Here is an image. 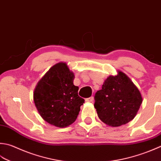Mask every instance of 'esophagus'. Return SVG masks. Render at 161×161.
<instances>
[{"instance_id":"34e87169","label":"esophagus","mask_w":161,"mask_h":161,"mask_svg":"<svg viewBox=\"0 0 161 161\" xmlns=\"http://www.w3.org/2000/svg\"><path fill=\"white\" fill-rule=\"evenodd\" d=\"M93 101V97H88V98L86 99V102H88V103H92Z\"/></svg>"}]
</instances>
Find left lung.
<instances>
[{"label":"left lung","instance_id":"left-lung-1","mask_svg":"<svg viewBox=\"0 0 161 161\" xmlns=\"http://www.w3.org/2000/svg\"><path fill=\"white\" fill-rule=\"evenodd\" d=\"M142 103L138 88L124 72L109 75L95 95L94 107L99 119L112 127L126 124L135 117Z\"/></svg>","mask_w":161,"mask_h":161}]
</instances>
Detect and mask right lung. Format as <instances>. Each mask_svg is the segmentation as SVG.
Masks as SVG:
<instances>
[{"instance_id":"1","label":"right lung","mask_w":161,"mask_h":161,"mask_svg":"<svg viewBox=\"0 0 161 161\" xmlns=\"http://www.w3.org/2000/svg\"><path fill=\"white\" fill-rule=\"evenodd\" d=\"M75 75L66 63L53 65L37 82L33 92L35 105L44 120L65 128L76 120L84 100L78 96Z\"/></svg>"}]
</instances>
